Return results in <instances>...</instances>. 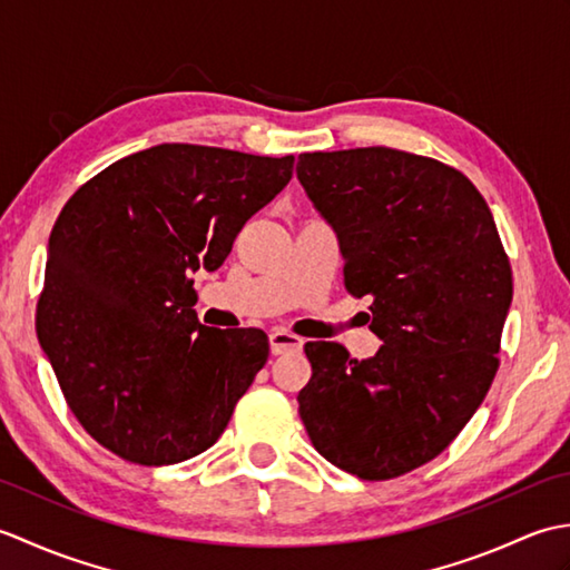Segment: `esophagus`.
<instances>
[{
	"mask_svg": "<svg viewBox=\"0 0 570 570\" xmlns=\"http://www.w3.org/2000/svg\"><path fill=\"white\" fill-rule=\"evenodd\" d=\"M269 347L274 355H286V353H298L301 347H304V341H301L298 335L288 333V331H282L276 328L269 333Z\"/></svg>",
	"mask_w": 570,
	"mask_h": 570,
	"instance_id": "esophagus-1",
	"label": "esophagus"
}]
</instances>
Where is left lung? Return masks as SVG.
Here are the masks:
<instances>
[{"instance_id": "obj_1", "label": "left lung", "mask_w": 570, "mask_h": 570, "mask_svg": "<svg viewBox=\"0 0 570 570\" xmlns=\"http://www.w3.org/2000/svg\"><path fill=\"white\" fill-rule=\"evenodd\" d=\"M296 176L337 237L345 288L372 298L370 331L384 343L367 360L306 343L313 374L298 414L335 468L404 475L451 445L498 372L512 304L498 225L463 174L426 156L313 151Z\"/></svg>"}]
</instances>
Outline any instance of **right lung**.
Here are the masks:
<instances>
[{
	"mask_svg": "<svg viewBox=\"0 0 570 570\" xmlns=\"http://www.w3.org/2000/svg\"><path fill=\"white\" fill-rule=\"evenodd\" d=\"M292 174L294 156L159 144L60 210L36 331L70 411L107 451L174 465L220 439L269 341L200 325L193 272H215Z\"/></svg>",
	"mask_w": 570,
	"mask_h": 570,
	"instance_id": "1",
	"label": "right lung"
}]
</instances>
